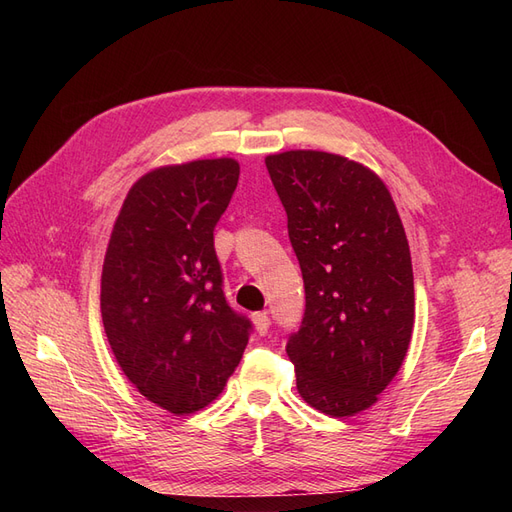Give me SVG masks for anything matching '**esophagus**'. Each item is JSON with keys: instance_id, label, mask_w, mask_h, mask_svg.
Masks as SVG:
<instances>
[{"instance_id": "obj_1", "label": "esophagus", "mask_w": 512, "mask_h": 512, "mask_svg": "<svg viewBox=\"0 0 512 512\" xmlns=\"http://www.w3.org/2000/svg\"><path fill=\"white\" fill-rule=\"evenodd\" d=\"M252 322H254V329H256L258 335H265V333L269 331L271 320H269V314H267V312H256V314H252Z\"/></svg>"}]
</instances>
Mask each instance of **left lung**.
<instances>
[{
    "instance_id": "8db88e82",
    "label": "left lung",
    "mask_w": 512,
    "mask_h": 512,
    "mask_svg": "<svg viewBox=\"0 0 512 512\" xmlns=\"http://www.w3.org/2000/svg\"><path fill=\"white\" fill-rule=\"evenodd\" d=\"M265 164L305 284V316L286 346L297 391L324 414L354 416L376 404L412 339L404 224L384 181L359 162L292 149Z\"/></svg>"
}]
</instances>
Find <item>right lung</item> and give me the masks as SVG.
<instances>
[{
    "mask_svg": "<svg viewBox=\"0 0 512 512\" xmlns=\"http://www.w3.org/2000/svg\"><path fill=\"white\" fill-rule=\"evenodd\" d=\"M239 181L232 158L149 170L115 220L102 267L104 333L126 378L170 414L224 391L252 324L224 297L213 228Z\"/></svg>",
    "mask_w": 512,
    "mask_h": 512,
    "instance_id": "right-lung-1",
    "label": "right lung"
}]
</instances>
